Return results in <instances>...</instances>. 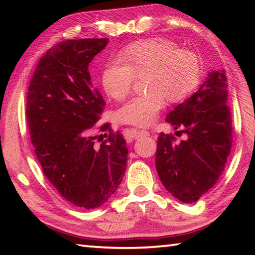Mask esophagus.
Masks as SVG:
<instances>
[{"label": "esophagus", "mask_w": 255, "mask_h": 255, "mask_svg": "<svg viewBox=\"0 0 255 255\" xmlns=\"http://www.w3.org/2000/svg\"><path fill=\"white\" fill-rule=\"evenodd\" d=\"M130 135L132 138H137L139 136H145V135H149V132L147 130H144V129H136V128H132L130 130Z\"/></svg>", "instance_id": "obj_1"}]
</instances>
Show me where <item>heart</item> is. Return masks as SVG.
Here are the masks:
<instances>
[{
  "label": "heart",
  "mask_w": 255,
  "mask_h": 255,
  "mask_svg": "<svg viewBox=\"0 0 255 255\" xmlns=\"http://www.w3.org/2000/svg\"><path fill=\"white\" fill-rule=\"evenodd\" d=\"M118 60L107 62L101 71V85L110 98L120 101L131 92L136 77H143L147 90L133 97L118 110L122 123L147 127L171 102H180L199 84L201 65L198 55L178 48L165 38H149L129 44L119 51Z\"/></svg>",
  "instance_id": "b5f03b06"
}]
</instances>
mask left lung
Returning a JSON list of instances; mask_svg holds the SVG:
<instances>
[{
    "mask_svg": "<svg viewBox=\"0 0 255 255\" xmlns=\"http://www.w3.org/2000/svg\"><path fill=\"white\" fill-rule=\"evenodd\" d=\"M225 71L208 74L198 91L172 110L166 122L187 139L172 133L157 138L155 165L164 187L185 204L196 202L217 182L231 153L233 128ZM176 131V132H179Z\"/></svg>",
    "mask_w": 255,
    "mask_h": 255,
    "instance_id": "left-lung-1",
    "label": "left lung"
}]
</instances>
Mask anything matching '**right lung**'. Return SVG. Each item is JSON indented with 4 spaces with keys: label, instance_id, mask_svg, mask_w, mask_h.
I'll list each match as a JSON object with an SVG mask.
<instances>
[{
    "label": "right lung",
    "instance_id": "add662e5",
    "mask_svg": "<svg viewBox=\"0 0 255 255\" xmlns=\"http://www.w3.org/2000/svg\"><path fill=\"white\" fill-rule=\"evenodd\" d=\"M108 38L59 42L39 59L29 83L25 116L42 172L64 199L98 208L118 189L128 148L123 133L103 124L106 139L94 144L93 126L106 102L93 85L89 64Z\"/></svg>",
    "mask_w": 255,
    "mask_h": 255
}]
</instances>
